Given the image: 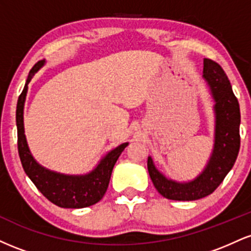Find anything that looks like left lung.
Returning a JSON list of instances; mask_svg holds the SVG:
<instances>
[{
	"mask_svg": "<svg viewBox=\"0 0 251 251\" xmlns=\"http://www.w3.org/2000/svg\"><path fill=\"white\" fill-rule=\"evenodd\" d=\"M203 76L211 88L216 105L215 149L203 174L190 183L170 180L148 159L150 177L160 195L172 201H196L215 191L231 170L240 151V103L223 68L211 59H204Z\"/></svg>",
	"mask_w": 251,
	"mask_h": 251,
	"instance_id": "1",
	"label": "left lung"
}]
</instances>
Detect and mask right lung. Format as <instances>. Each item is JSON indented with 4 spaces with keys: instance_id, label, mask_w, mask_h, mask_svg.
<instances>
[{
    "instance_id": "add662e5",
    "label": "right lung",
    "mask_w": 251,
    "mask_h": 251,
    "mask_svg": "<svg viewBox=\"0 0 251 251\" xmlns=\"http://www.w3.org/2000/svg\"><path fill=\"white\" fill-rule=\"evenodd\" d=\"M45 63V60L36 62L28 74L25 88L20 94L16 107V125H17V150L25 172L27 174L34 185L41 194L60 208L80 209L93 205L99 201L105 195L111 179L112 170L118 158L128 143H124L117 149L112 150L100 162L96 170L86 176H66L50 170L43 169L35 162L30 154L25 142L24 128V105L27 96L28 83L31 77Z\"/></svg>"
}]
</instances>
